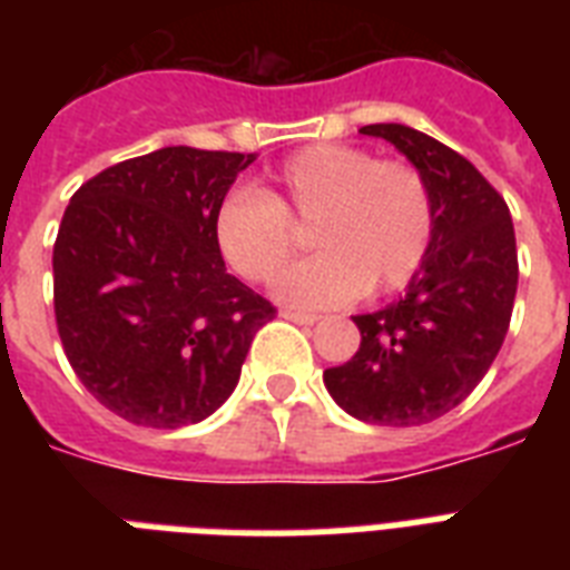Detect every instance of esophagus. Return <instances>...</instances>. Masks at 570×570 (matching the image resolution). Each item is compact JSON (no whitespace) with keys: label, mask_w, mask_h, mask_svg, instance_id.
I'll return each mask as SVG.
<instances>
[{"label":"esophagus","mask_w":570,"mask_h":570,"mask_svg":"<svg viewBox=\"0 0 570 570\" xmlns=\"http://www.w3.org/2000/svg\"><path fill=\"white\" fill-rule=\"evenodd\" d=\"M286 322H295V325H313V322H320L316 313H302V311H281Z\"/></svg>","instance_id":"1"}]
</instances>
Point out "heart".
<instances>
[{
  "label": "heart",
  "instance_id": "b5f03b06",
  "mask_svg": "<svg viewBox=\"0 0 570 570\" xmlns=\"http://www.w3.org/2000/svg\"><path fill=\"white\" fill-rule=\"evenodd\" d=\"M294 223H313L321 254L277 278V302L328 311L366 289L393 293L425 263L434 233L432 195L414 165L346 145H313L275 171L263 195L242 189L215 213V245L236 275L276 277L294 249Z\"/></svg>",
  "mask_w": 570,
  "mask_h": 570
}]
</instances>
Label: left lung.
I'll return each instance as SVG.
<instances>
[{
    "label": "left lung",
    "mask_w": 570,
    "mask_h": 570,
    "mask_svg": "<svg viewBox=\"0 0 570 570\" xmlns=\"http://www.w3.org/2000/svg\"><path fill=\"white\" fill-rule=\"evenodd\" d=\"M423 174L434 209L425 263L399 302L352 316L361 348L322 381L346 414L379 425L432 423L494 364L518 293L509 206L473 165L405 124H370Z\"/></svg>",
    "instance_id": "left-lung-1"
}]
</instances>
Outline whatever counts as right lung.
<instances>
[{"label":"right lung","mask_w":570,"mask_h":570,"mask_svg":"<svg viewBox=\"0 0 570 570\" xmlns=\"http://www.w3.org/2000/svg\"><path fill=\"white\" fill-rule=\"evenodd\" d=\"M257 154L163 147L70 197L52 286L65 355L97 402L147 429L215 414L275 307L233 277L215 213Z\"/></svg>","instance_id":"1"}]
</instances>
